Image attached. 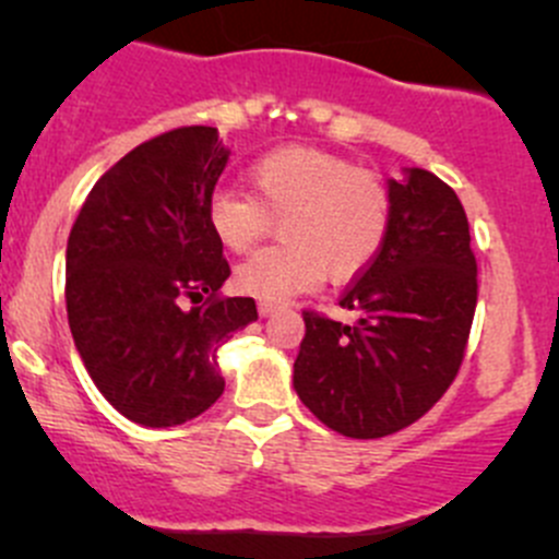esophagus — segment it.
Wrapping results in <instances>:
<instances>
[{
	"label": "esophagus",
	"instance_id": "34e87169",
	"mask_svg": "<svg viewBox=\"0 0 559 559\" xmlns=\"http://www.w3.org/2000/svg\"><path fill=\"white\" fill-rule=\"evenodd\" d=\"M259 316H270V313H275L278 311V302H270V300H259Z\"/></svg>",
	"mask_w": 559,
	"mask_h": 559
}]
</instances>
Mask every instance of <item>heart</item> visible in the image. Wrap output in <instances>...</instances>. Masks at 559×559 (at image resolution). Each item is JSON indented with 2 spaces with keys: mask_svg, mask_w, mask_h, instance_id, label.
<instances>
[{
  "mask_svg": "<svg viewBox=\"0 0 559 559\" xmlns=\"http://www.w3.org/2000/svg\"><path fill=\"white\" fill-rule=\"evenodd\" d=\"M251 194L216 191L207 227L227 251H251L278 222L284 243L235 267V289L284 302L324 281L357 278L376 262L392 227V191L379 173L319 148L270 151L246 170Z\"/></svg>",
  "mask_w": 559,
  "mask_h": 559,
  "instance_id": "b5f03b06",
  "label": "heart"
}]
</instances>
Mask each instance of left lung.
Segmentation results:
<instances>
[{
	"label": "left lung",
	"mask_w": 559,
	"mask_h": 559,
	"mask_svg": "<svg viewBox=\"0 0 559 559\" xmlns=\"http://www.w3.org/2000/svg\"><path fill=\"white\" fill-rule=\"evenodd\" d=\"M392 227L376 262L348 284L357 324L302 311L295 389L321 425L384 438L414 425L460 373L478 300L467 216L452 186L411 167L389 180Z\"/></svg>",
	"instance_id": "8db88e82"
}]
</instances>
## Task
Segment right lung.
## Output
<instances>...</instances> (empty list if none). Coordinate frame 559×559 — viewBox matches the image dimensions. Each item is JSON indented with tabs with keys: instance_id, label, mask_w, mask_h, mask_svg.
I'll return each mask as SVG.
<instances>
[{
	"instance_id": "obj_1",
	"label": "right lung",
	"mask_w": 559,
	"mask_h": 559,
	"mask_svg": "<svg viewBox=\"0 0 559 559\" xmlns=\"http://www.w3.org/2000/svg\"><path fill=\"white\" fill-rule=\"evenodd\" d=\"M227 159L213 127L138 145L94 183L67 240L78 354L107 403L143 427L211 408L224 392L218 346L257 321L253 297L218 295L229 264L205 211Z\"/></svg>"
}]
</instances>
